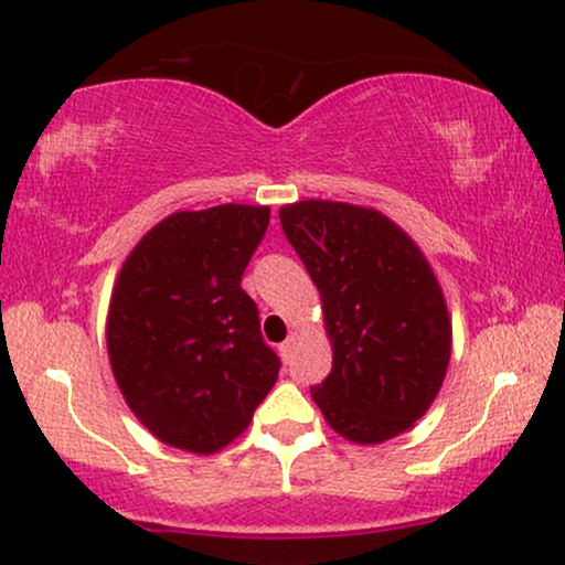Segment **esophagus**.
I'll return each instance as SVG.
<instances>
[{"mask_svg":"<svg viewBox=\"0 0 565 565\" xmlns=\"http://www.w3.org/2000/svg\"><path fill=\"white\" fill-rule=\"evenodd\" d=\"M295 348H297L295 337H289V340H284L281 345H278V353H281V359H284V361H289L291 355H295Z\"/></svg>","mask_w":565,"mask_h":565,"instance_id":"obj_1","label":"esophagus"}]
</instances>
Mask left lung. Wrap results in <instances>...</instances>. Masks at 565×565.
<instances>
[{
  "mask_svg": "<svg viewBox=\"0 0 565 565\" xmlns=\"http://www.w3.org/2000/svg\"><path fill=\"white\" fill-rule=\"evenodd\" d=\"M321 291L332 372L310 387L353 444H382L430 408L451 355V321L417 244L377 210L308 199L278 212Z\"/></svg>",
  "mask_w": 565,
  "mask_h": 565,
  "instance_id": "8db88e82",
  "label": "left lung"
}]
</instances>
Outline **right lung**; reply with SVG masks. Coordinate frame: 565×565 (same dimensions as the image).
I'll return each mask as SVG.
<instances>
[{
  "instance_id": "add662e5",
  "label": "right lung",
  "mask_w": 565,
  "mask_h": 565,
  "mask_svg": "<svg viewBox=\"0 0 565 565\" xmlns=\"http://www.w3.org/2000/svg\"><path fill=\"white\" fill-rule=\"evenodd\" d=\"M268 206L174 212L121 265L108 308V355L127 406L159 440L215 454L249 427L281 361L265 345L242 276Z\"/></svg>"
}]
</instances>
